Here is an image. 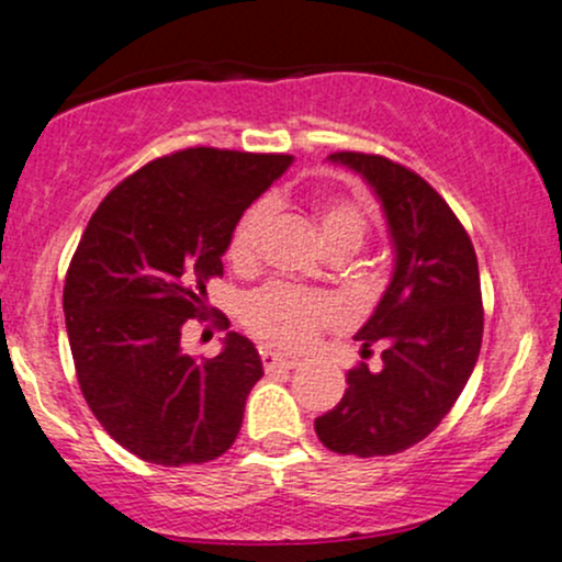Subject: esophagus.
I'll return each instance as SVG.
<instances>
[{
    "label": "esophagus",
    "mask_w": 562,
    "mask_h": 562,
    "mask_svg": "<svg viewBox=\"0 0 562 562\" xmlns=\"http://www.w3.org/2000/svg\"><path fill=\"white\" fill-rule=\"evenodd\" d=\"M261 362H263V371L274 373V371H293L299 362L291 360V357H282L277 351H261Z\"/></svg>",
    "instance_id": "1"
}]
</instances>
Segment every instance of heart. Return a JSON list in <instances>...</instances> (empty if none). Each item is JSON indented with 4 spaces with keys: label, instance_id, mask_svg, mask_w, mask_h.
Segmentation results:
<instances>
[{
    "label": "heart",
    "instance_id": "obj_1",
    "mask_svg": "<svg viewBox=\"0 0 562 562\" xmlns=\"http://www.w3.org/2000/svg\"><path fill=\"white\" fill-rule=\"evenodd\" d=\"M317 229L325 248L330 250H357L366 239L368 221L357 205L344 200H325L317 205ZM269 221L267 202H256L239 215L226 243V258L239 269L252 267L258 256L263 226ZM338 317V304L325 293H310L301 288L271 285L258 288L243 301V323L252 336L274 349L295 351L304 349L317 336L323 325Z\"/></svg>",
    "mask_w": 562,
    "mask_h": 562
}]
</instances>
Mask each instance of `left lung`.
Instances as JSON below:
<instances>
[{
  "instance_id": "left-lung-1",
  "label": "left lung",
  "mask_w": 562,
  "mask_h": 562,
  "mask_svg": "<svg viewBox=\"0 0 562 562\" xmlns=\"http://www.w3.org/2000/svg\"><path fill=\"white\" fill-rule=\"evenodd\" d=\"M328 162L371 187L390 229L394 269L368 323L362 351L381 368H351L341 403L314 418L319 442L344 456H392L416 446L453 408L483 341L480 271L470 234L422 176L379 154L336 151Z\"/></svg>"
}]
</instances>
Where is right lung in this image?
Listing matches in <instances>:
<instances>
[{
  "instance_id": "right-lung-1",
  "label": "right lung",
  "mask_w": 562,
  "mask_h": 562,
  "mask_svg": "<svg viewBox=\"0 0 562 562\" xmlns=\"http://www.w3.org/2000/svg\"><path fill=\"white\" fill-rule=\"evenodd\" d=\"M291 162L207 146L154 159L109 191L79 239L64 285L79 386L149 464H202L237 440L261 357L229 330L221 355L196 360L181 330L211 312L205 282L224 274L234 224Z\"/></svg>"
}]
</instances>
